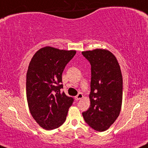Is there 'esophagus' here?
Masks as SVG:
<instances>
[{
	"instance_id": "34e87169",
	"label": "esophagus",
	"mask_w": 148,
	"mask_h": 148,
	"mask_svg": "<svg viewBox=\"0 0 148 148\" xmlns=\"http://www.w3.org/2000/svg\"><path fill=\"white\" fill-rule=\"evenodd\" d=\"M82 98H83V94L81 93V92H79V93L78 94L77 96L75 97V99L77 100H81V99H82Z\"/></svg>"
}]
</instances>
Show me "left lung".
I'll return each instance as SVG.
<instances>
[{
    "instance_id": "1",
    "label": "left lung",
    "mask_w": 148,
    "mask_h": 148,
    "mask_svg": "<svg viewBox=\"0 0 148 148\" xmlns=\"http://www.w3.org/2000/svg\"><path fill=\"white\" fill-rule=\"evenodd\" d=\"M91 66L90 106L82 113L95 131H106L119 116L122 103L123 79L117 60L111 52L95 49L82 52Z\"/></svg>"
}]
</instances>
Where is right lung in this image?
Masks as SVG:
<instances>
[{
  "mask_svg": "<svg viewBox=\"0 0 148 148\" xmlns=\"http://www.w3.org/2000/svg\"><path fill=\"white\" fill-rule=\"evenodd\" d=\"M75 50L40 48L32 58L27 73V98L33 118L43 129L52 130L65 121L74 98L62 92V74Z\"/></svg>",
  "mask_w": 148,
  "mask_h": 148,
  "instance_id": "1",
  "label": "right lung"
}]
</instances>
